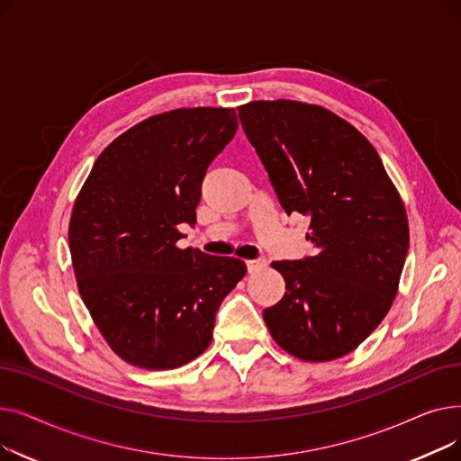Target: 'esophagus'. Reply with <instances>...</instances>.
Instances as JSON below:
<instances>
[{"mask_svg":"<svg viewBox=\"0 0 461 461\" xmlns=\"http://www.w3.org/2000/svg\"><path fill=\"white\" fill-rule=\"evenodd\" d=\"M265 265H267V261H265V258H256V259H249L247 261V269L249 273H258L261 271Z\"/></svg>","mask_w":461,"mask_h":461,"instance_id":"1","label":"esophagus"}]
</instances>
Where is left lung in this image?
I'll return each instance as SVG.
<instances>
[{
  "label": "left lung",
  "instance_id": "obj_1",
  "mask_svg": "<svg viewBox=\"0 0 461 461\" xmlns=\"http://www.w3.org/2000/svg\"><path fill=\"white\" fill-rule=\"evenodd\" d=\"M239 119L287 214L310 218L313 256L273 261L282 301L263 310L275 342L323 362L351 353L396 297L409 249L407 214L374 145L332 112L254 101Z\"/></svg>",
  "mask_w": 461,
  "mask_h": 461
}]
</instances>
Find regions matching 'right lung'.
<instances>
[{
  "instance_id": "right-lung-1",
  "label": "right lung",
  "mask_w": 461,
  "mask_h": 461,
  "mask_svg": "<svg viewBox=\"0 0 461 461\" xmlns=\"http://www.w3.org/2000/svg\"><path fill=\"white\" fill-rule=\"evenodd\" d=\"M233 108H179L141 121L93 164L68 249L84 304L108 346L148 370L202 355L243 259L177 249L196 224L209 164L237 132Z\"/></svg>"
}]
</instances>
